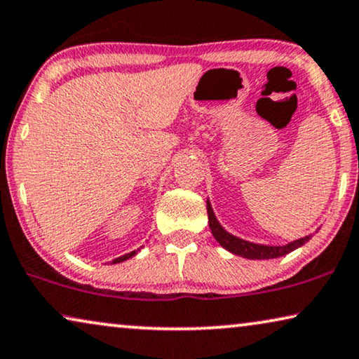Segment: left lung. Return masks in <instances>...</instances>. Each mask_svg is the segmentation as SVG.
Returning <instances> with one entry per match:
<instances>
[{
    "label": "left lung",
    "instance_id": "1",
    "mask_svg": "<svg viewBox=\"0 0 359 359\" xmlns=\"http://www.w3.org/2000/svg\"><path fill=\"white\" fill-rule=\"evenodd\" d=\"M207 215H209V226L212 230V235H214L215 240L220 243V246L225 248L226 251L238 254V256L246 257V259H275V257L285 256V254L294 251L296 248L303 246L306 241L311 240V236H304L296 241L285 244V246H266V244L249 243V241L241 240V238L233 236L228 231L223 230V226L217 222L214 212H212L209 201H207Z\"/></svg>",
    "mask_w": 359,
    "mask_h": 359
}]
</instances>
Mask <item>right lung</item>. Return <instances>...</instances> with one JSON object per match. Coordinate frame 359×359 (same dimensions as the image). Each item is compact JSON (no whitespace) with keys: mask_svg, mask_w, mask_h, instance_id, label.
Returning a JSON list of instances; mask_svg holds the SVG:
<instances>
[{"mask_svg":"<svg viewBox=\"0 0 359 359\" xmlns=\"http://www.w3.org/2000/svg\"><path fill=\"white\" fill-rule=\"evenodd\" d=\"M137 251H133V252H128V254H124V256H121V257H118V259H115V261H113L111 264H118V262H123V261H126V259H129V257H133L134 254H136Z\"/></svg>","mask_w":359,"mask_h":359,"instance_id":"1","label":"right lung"}]
</instances>
